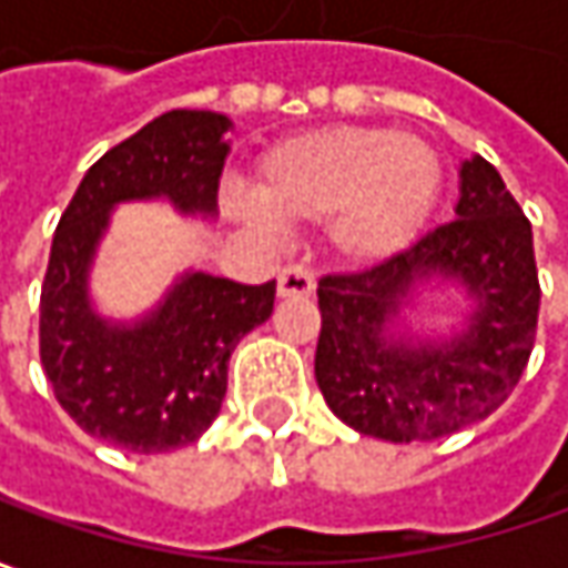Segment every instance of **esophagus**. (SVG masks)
Returning <instances> with one entry per match:
<instances>
[{"instance_id":"obj_1","label":"esophagus","mask_w":568,"mask_h":568,"mask_svg":"<svg viewBox=\"0 0 568 568\" xmlns=\"http://www.w3.org/2000/svg\"><path fill=\"white\" fill-rule=\"evenodd\" d=\"M314 273L302 264H288L280 273V295L283 298H307L314 292Z\"/></svg>"}]
</instances>
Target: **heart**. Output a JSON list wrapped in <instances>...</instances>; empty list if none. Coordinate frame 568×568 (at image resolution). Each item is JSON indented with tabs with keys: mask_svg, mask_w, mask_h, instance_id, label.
Here are the masks:
<instances>
[{
	"mask_svg": "<svg viewBox=\"0 0 568 568\" xmlns=\"http://www.w3.org/2000/svg\"><path fill=\"white\" fill-rule=\"evenodd\" d=\"M437 150L418 134L381 125L317 128L285 141L261 166V200L225 197V210L257 235L276 221L323 223L352 264H377L415 239L440 194Z\"/></svg>",
	"mask_w": 568,
	"mask_h": 568,
	"instance_id": "b5f03b06",
	"label": "heart"
}]
</instances>
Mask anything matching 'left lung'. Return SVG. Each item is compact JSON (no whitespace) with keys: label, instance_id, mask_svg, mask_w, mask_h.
I'll return each instance as SVG.
<instances>
[{"label":"left lung","instance_id":"obj_1","mask_svg":"<svg viewBox=\"0 0 568 568\" xmlns=\"http://www.w3.org/2000/svg\"><path fill=\"white\" fill-rule=\"evenodd\" d=\"M430 272L469 288V329L453 344H389L385 323ZM317 304L314 377L333 415L377 440L449 437L494 415L528 367L540 307L531 223L497 169L475 156L462 166L456 220L381 264L321 276Z\"/></svg>","mask_w":568,"mask_h":568}]
</instances>
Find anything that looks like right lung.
<instances>
[{"label": "right lung", "instance_id": "obj_1", "mask_svg": "<svg viewBox=\"0 0 568 568\" xmlns=\"http://www.w3.org/2000/svg\"><path fill=\"white\" fill-rule=\"evenodd\" d=\"M229 119L172 109L103 153L55 225L40 288V364L59 405L97 440L156 456L194 443L225 399L229 358L273 314L276 280L242 285L187 273L138 326H109L88 304V266L109 210L134 197H169L213 213Z\"/></svg>", "mask_w": 568, "mask_h": 568}]
</instances>
